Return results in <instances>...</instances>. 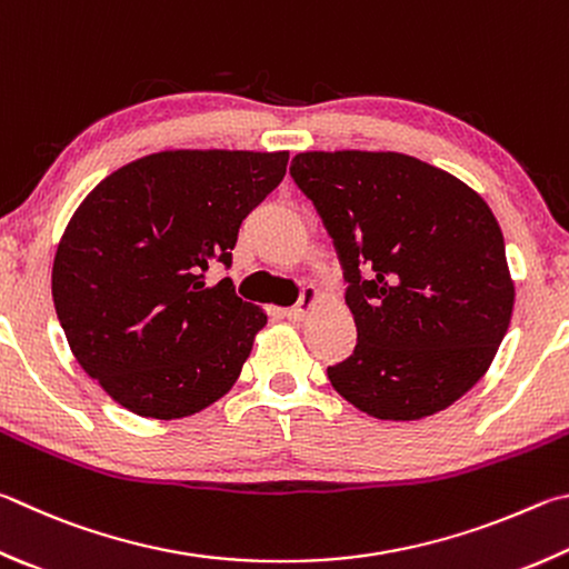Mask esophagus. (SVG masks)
<instances>
[{"label": "esophagus", "instance_id": "34e87169", "mask_svg": "<svg viewBox=\"0 0 569 569\" xmlns=\"http://www.w3.org/2000/svg\"><path fill=\"white\" fill-rule=\"evenodd\" d=\"M318 298H320V293L316 291L313 286H303V293H301V301H298V306H293V308H286V318H291V320H303L308 313L313 311L316 308V303H318Z\"/></svg>", "mask_w": 569, "mask_h": 569}]
</instances>
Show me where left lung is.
<instances>
[{
    "instance_id": "left-lung-1",
    "label": "left lung",
    "mask_w": 569,
    "mask_h": 569,
    "mask_svg": "<svg viewBox=\"0 0 569 569\" xmlns=\"http://www.w3.org/2000/svg\"><path fill=\"white\" fill-rule=\"evenodd\" d=\"M291 177L348 281L358 346L328 378L380 420L462 398L508 333L515 283L502 231L468 183L398 151H303Z\"/></svg>"
}]
</instances>
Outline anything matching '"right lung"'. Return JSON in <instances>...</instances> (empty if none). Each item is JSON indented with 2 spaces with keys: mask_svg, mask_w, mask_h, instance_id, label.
<instances>
[{
  "mask_svg": "<svg viewBox=\"0 0 569 569\" xmlns=\"http://www.w3.org/2000/svg\"><path fill=\"white\" fill-rule=\"evenodd\" d=\"M288 151L171 149L99 181L67 223L51 296L69 348L111 400L179 420L223 398L266 326L236 296L239 226L278 183Z\"/></svg>",
  "mask_w": 569,
  "mask_h": 569,
  "instance_id": "add662e5",
  "label": "right lung"
}]
</instances>
